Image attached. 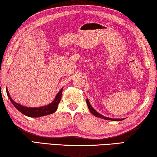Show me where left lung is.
<instances>
[{"instance_id":"obj_1","label":"left lung","mask_w":157,"mask_h":157,"mask_svg":"<svg viewBox=\"0 0 157 157\" xmlns=\"http://www.w3.org/2000/svg\"><path fill=\"white\" fill-rule=\"evenodd\" d=\"M86 103H87V106H88V108H89V109H90V112H91V113L92 114H94L95 117H99V118H102V119H105V120H109V121H122V120H123L124 119H111V118H108V117H104V116H103L102 114H100L99 113H98V112L95 110V109L92 108V107L91 106V105H90V102H89V100L87 99V100H86Z\"/></svg>"}]
</instances>
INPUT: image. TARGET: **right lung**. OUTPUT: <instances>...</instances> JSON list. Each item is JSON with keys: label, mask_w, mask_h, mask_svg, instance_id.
Wrapping results in <instances>:
<instances>
[{"label": "right lung", "mask_w": 157, "mask_h": 157, "mask_svg": "<svg viewBox=\"0 0 157 157\" xmlns=\"http://www.w3.org/2000/svg\"><path fill=\"white\" fill-rule=\"evenodd\" d=\"M6 91L7 94L8 96V97H9L11 102H12L13 106H14L19 112H21L22 114H23L24 115H25V116L29 117H40L45 116V115L51 114L52 113H54V112H56L58 108V105H59L60 99H61L63 88L59 92V93H58L57 95L56 96L55 99L52 101L50 104H49V105L45 106L40 107V108H27V107L21 105L20 104L14 102V101L12 99L7 89L6 90Z\"/></svg>", "instance_id": "add662e5"}]
</instances>
